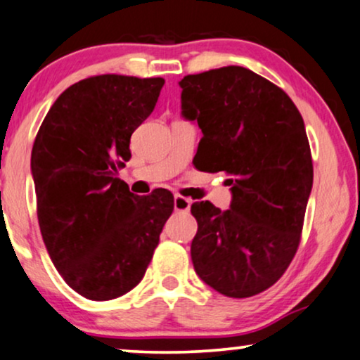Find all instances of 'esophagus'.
<instances>
[{
	"label": "esophagus",
	"mask_w": 360,
	"mask_h": 360,
	"mask_svg": "<svg viewBox=\"0 0 360 360\" xmlns=\"http://www.w3.org/2000/svg\"><path fill=\"white\" fill-rule=\"evenodd\" d=\"M191 204H193V200L184 198V195H181V194L174 195V210H183V212H188V210L191 209Z\"/></svg>",
	"instance_id": "esophagus-1"
}]
</instances>
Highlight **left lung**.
Segmentation results:
<instances>
[{"instance_id": "8db88e82", "label": "left lung", "mask_w": 360, "mask_h": 360, "mask_svg": "<svg viewBox=\"0 0 360 360\" xmlns=\"http://www.w3.org/2000/svg\"><path fill=\"white\" fill-rule=\"evenodd\" d=\"M179 85L183 117L202 130L198 166L224 171L232 186L227 210L209 200L191 205L194 270L219 293L250 298L275 285L298 250L313 188L303 117L283 90L245 67L186 75Z\"/></svg>"}]
</instances>
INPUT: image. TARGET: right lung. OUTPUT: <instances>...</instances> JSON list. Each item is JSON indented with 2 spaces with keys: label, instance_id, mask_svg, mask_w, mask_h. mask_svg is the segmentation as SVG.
Returning <instances> with one entry per match:
<instances>
[{
  "label": "right lung",
  "instance_id": "add662e5",
  "mask_svg": "<svg viewBox=\"0 0 360 360\" xmlns=\"http://www.w3.org/2000/svg\"><path fill=\"white\" fill-rule=\"evenodd\" d=\"M162 85L117 74L80 80L59 95L32 145L42 240L65 283L89 300L140 283L174 209L167 191L140 198L118 177Z\"/></svg>",
  "mask_w": 360,
  "mask_h": 360
}]
</instances>
